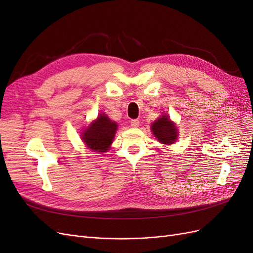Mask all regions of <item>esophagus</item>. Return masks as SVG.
<instances>
[{
    "label": "esophagus",
    "mask_w": 253,
    "mask_h": 253,
    "mask_svg": "<svg viewBox=\"0 0 253 253\" xmlns=\"http://www.w3.org/2000/svg\"><path fill=\"white\" fill-rule=\"evenodd\" d=\"M131 126L133 127H138L139 126V120L138 119H133L131 120Z\"/></svg>",
    "instance_id": "1"
}]
</instances>
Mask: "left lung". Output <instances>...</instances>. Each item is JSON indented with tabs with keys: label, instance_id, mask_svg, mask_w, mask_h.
<instances>
[{
	"label": "left lung",
	"instance_id": "left-lung-1",
	"mask_svg": "<svg viewBox=\"0 0 253 253\" xmlns=\"http://www.w3.org/2000/svg\"><path fill=\"white\" fill-rule=\"evenodd\" d=\"M151 129L157 140L164 144H172L178 137L177 127L167 115H163L162 117L153 122Z\"/></svg>",
	"mask_w": 253,
	"mask_h": 253
}]
</instances>
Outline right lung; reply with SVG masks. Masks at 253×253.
<instances>
[{"label": "right lung", "mask_w": 253, "mask_h": 253, "mask_svg": "<svg viewBox=\"0 0 253 253\" xmlns=\"http://www.w3.org/2000/svg\"><path fill=\"white\" fill-rule=\"evenodd\" d=\"M117 126L116 122L111 120L106 114H99L98 118L83 129L81 138L89 150L103 153L110 150Z\"/></svg>", "instance_id": "add662e5"}]
</instances>
